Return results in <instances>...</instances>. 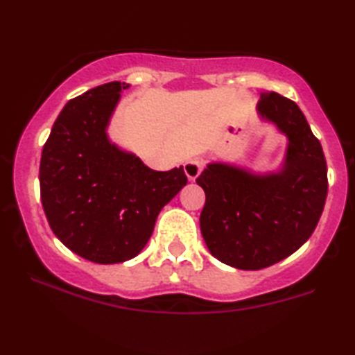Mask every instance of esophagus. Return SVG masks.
Listing matches in <instances>:
<instances>
[{
  "label": "esophagus",
  "instance_id": "esophagus-1",
  "mask_svg": "<svg viewBox=\"0 0 355 355\" xmlns=\"http://www.w3.org/2000/svg\"><path fill=\"white\" fill-rule=\"evenodd\" d=\"M202 169H203V161L199 158L189 159L184 163V173L186 177L189 178V182H194V180L200 175Z\"/></svg>",
  "mask_w": 355,
  "mask_h": 355
}]
</instances>
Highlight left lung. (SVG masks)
<instances>
[{
  "label": "left lung",
  "instance_id": "8db88e82",
  "mask_svg": "<svg viewBox=\"0 0 355 355\" xmlns=\"http://www.w3.org/2000/svg\"><path fill=\"white\" fill-rule=\"evenodd\" d=\"M258 117L286 137L277 171L214 161L196 180L205 191L200 232L208 250L228 266L257 271L294 254L311 236L327 197L322 147L294 101L261 94Z\"/></svg>",
  "mask_w": 355,
  "mask_h": 355
}]
</instances>
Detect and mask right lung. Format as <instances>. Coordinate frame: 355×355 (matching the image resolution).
<instances>
[{
    "instance_id": "add662e5",
    "label": "right lung",
    "mask_w": 355,
    "mask_h": 355,
    "mask_svg": "<svg viewBox=\"0 0 355 355\" xmlns=\"http://www.w3.org/2000/svg\"><path fill=\"white\" fill-rule=\"evenodd\" d=\"M101 84L70 100L42 150L40 199L51 230L89 261L122 263L146 248L156 218L188 183L183 166L159 172L107 136L120 92Z\"/></svg>"
}]
</instances>
